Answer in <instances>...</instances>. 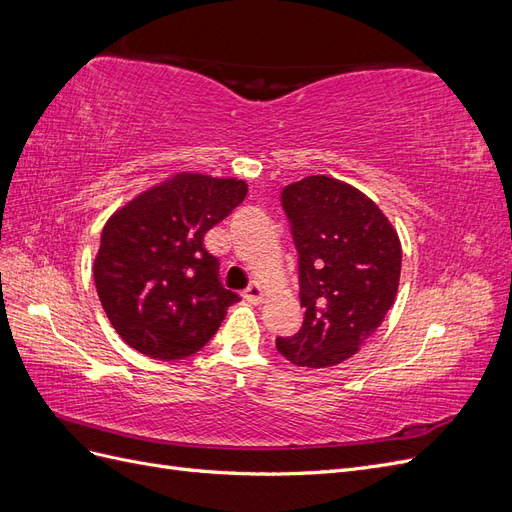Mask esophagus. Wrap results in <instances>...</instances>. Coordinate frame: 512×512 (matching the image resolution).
Returning <instances> with one entry per match:
<instances>
[{"instance_id": "1", "label": "esophagus", "mask_w": 512, "mask_h": 512, "mask_svg": "<svg viewBox=\"0 0 512 512\" xmlns=\"http://www.w3.org/2000/svg\"><path fill=\"white\" fill-rule=\"evenodd\" d=\"M243 299L250 301L252 305H260L262 299H265V286H262L260 282H252L250 288L243 292Z\"/></svg>"}]
</instances>
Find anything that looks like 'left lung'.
<instances>
[{"mask_svg":"<svg viewBox=\"0 0 512 512\" xmlns=\"http://www.w3.org/2000/svg\"><path fill=\"white\" fill-rule=\"evenodd\" d=\"M299 250L303 327L277 339L299 367H333L361 350L395 303L401 241L382 209L354 185L305 177L282 192Z\"/></svg>","mask_w":512,"mask_h":512,"instance_id":"1","label":"left lung"}]
</instances>
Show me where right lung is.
Instances as JSON below:
<instances>
[{
	"label": "right lung",
	"instance_id": "obj_1",
	"mask_svg": "<svg viewBox=\"0 0 512 512\" xmlns=\"http://www.w3.org/2000/svg\"><path fill=\"white\" fill-rule=\"evenodd\" d=\"M247 194L237 177L175 173L104 224L94 280L123 342L151 359L192 356L218 333L239 294L220 282L205 235Z\"/></svg>",
	"mask_w": 512,
	"mask_h": 512
}]
</instances>
